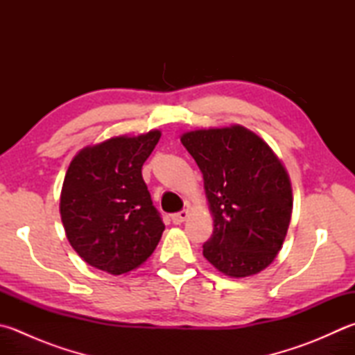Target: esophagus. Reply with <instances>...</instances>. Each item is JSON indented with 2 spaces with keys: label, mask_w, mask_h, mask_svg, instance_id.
Segmentation results:
<instances>
[{
  "label": "esophagus",
  "mask_w": 355,
  "mask_h": 355,
  "mask_svg": "<svg viewBox=\"0 0 355 355\" xmlns=\"http://www.w3.org/2000/svg\"><path fill=\"white\" fill-rule=\"evenodd\" d=\"M187 218H189V210H180V211L173 213L171 215V220L175 224H182Z\"/></svg>",
  "instance_id": "obj_1"
}]
</instances>
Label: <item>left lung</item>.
Masks as SVG:
<instances>
[{
	"label": "left lung",
	"instance_id": "8db88e82",
	"mask_svg": "<svg viewBox=\"0 0 355 355\" xmlns=\"http://www.w3.org/2000/svg\"><path fill=\"white\" fill-rule=\"evenodd\" d=\"M180 142L202 171L215 218L204 257L235 278L266 269L283 247L292 215L283 164L263 139L239 125L185 132Z\"/></svg>",
	"mask_w": 355,
	"mask_h": 355
}]
</instances>
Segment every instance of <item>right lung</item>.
Listing matches in <instances>:
<instances>
[{
  "label": "right lung",
  "instance_id": "right-lung-1",
  "mask_svg": "<svg viewBox=\"0 0 355 355\" xmlns=\"http://www.w3.org/2000/svg\"><path fill=\"white\" fill-rule=\"evenodd\" d=\"M160 131L86 146L66 171L60 213L72 249L111 275L136 269L155 252L165 225L153 205L142 165Z\"/></svg>",
  "mask_w": 355,
  "mask_h": 355
}]
</instances>
